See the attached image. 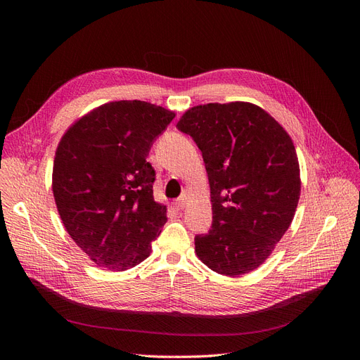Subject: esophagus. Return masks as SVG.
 Instances as JSON below:
<instances>
[{
	"instance_id": "obj_1",
	"label": "esophagus",
	"mask_w": 360,
	"mask_h": 360,
	"mask_svg": "<svg viewBox=\"0 0 360 360\" xmlns=\"http://www.w3.org/2000/svg\"><path fill=\"white\" fill-rule=\"evenodd\" d=\"M186 202H188V198L184 197V195H181L180 198H177V200H176V205H177V209H184V205H186Z\"/></svg>"
}]
</instances>
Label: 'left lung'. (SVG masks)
<instances>
[{"instance_id": "1", "label": "left lung", "mask_w": 360, "mask_h": 360, "mask_svg": "<svg viewBox=\"0 0 360 360\" xmlns=\"http://www.w3.org/2000/svg\"><path fill=\"white\" fill-rule=\"evenodd\" d=\"M177 129L198 146L210 183L213 221L195 252L216 274L238 276L263 264L285 234L300 197L288 134L259 106H193Z\"/></svg>"}]
</instances>
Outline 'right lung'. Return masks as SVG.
Masks as SVG:
<instances>
[{
	"instance_id": "right-lung-1",
	"label": "right lung",
	"mask_w": 360,
	"mask_h": 360,
	"mask_svg": "<svg viewBox=\"0 0 360 360\" xmlns=\"http://www.w3.org/2000/svg\"><path fill=\"white\" fill-rule=\"evenodd\" d=\"M176 114L141 101L105 103L61 138L52 191L68 233L97 266L123 271L150 255L167 222L148 151Z\"/></svg>"
}]
</instances>
